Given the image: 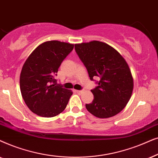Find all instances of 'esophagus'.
Instances as JSON below:
<instances>
[{"label": "esophagus", "instance_id": "esophagus-1", "mask_svg": "<svg viewBox=\"0 0 158 158\" xmlns=\"http://www.w3.org/2000/svg\"><path fill=\"white\" fill-rule=\"evenodd\" d=\"M76 92H77L78 94H82L84 92V90H75Z\"/></svg>", "mask_w": 158, "mask_h": 158}]
</instances>
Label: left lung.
Listing matches in <instances>:
<instances>
[{
  "instance_id": "8db88e82",
  "label": "left lung",
  "mask_w": 158,
  "mask_h": 158,
  "mask_svg": "<svg viewBox=\"0 0 158 158\" xmlns=\"http://www.w3.org/2000/svg\"><path fill=\"white\" fill-rule=\"evenodd\" d=\"M75 50L85 65L89 79L98 78V86L91 90L94 100L86 104L90 113L100 118L121 112L131 98L133 77L127 61L108 44L100 41L76 44Z\"/></svg>"
}]
</instances>
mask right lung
<instances>
[{"label": "right lung", "instance_id": "1", "mask_svg": "<svg viewBox=\"0 0 158 158\" xmlns=\"http://www.w3.org/2000/svg\"><path fill=\"white\" fill-rule=\"evenodd\" d=\"M73 48V44L48 41L40 45L26 60L20 74V89L31 112L50 118L66 108L73 92L57 84L55 78Z\"/></svg>", "mask_w": 158, "mask_h": 158}]
</instances>
